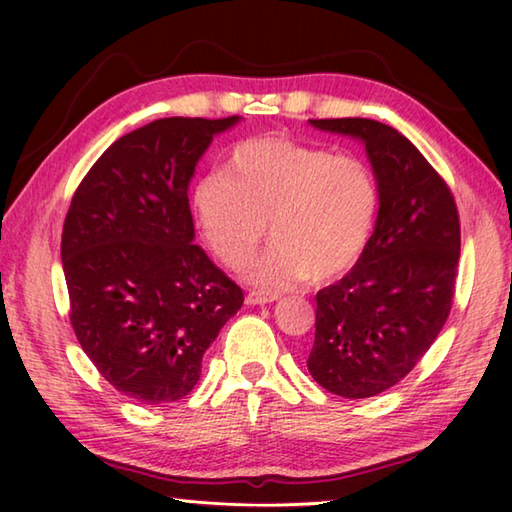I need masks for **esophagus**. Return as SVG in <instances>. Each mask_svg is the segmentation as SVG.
I'll use <instances>...</instances> for the list:
<instances>
[{
    "label": "esophagus",
    "instance_id": "obj_1",
    "mask_svg": "<svg viewBox=\"0 0 512 512\" xmlns=\"http://www.w3.org/2000/svg\"><path fill=\"white\" fill-rule=\"evenodd\" d=\"M277 299V295H268V292H248L246 295V303L248 306H264V303H273Z\"/></svg>",
    "mask_w": 512,
    "mask_h": 512
}]
</instances>
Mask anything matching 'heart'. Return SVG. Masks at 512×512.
Segmentation results:
<instances>
[{
    "mask_svg": "<svg viewBox=\"0 0 512 512\" xmlns=\"http://www.w3.org/2000/svg\"><path fill=\"white\" fill-rule=\"evenodd\" d=\"M193 211L206 246L228 268H244L264 244L273 248L248 268V279L277 292L345 275L372 235L378 187L367 162L352 154L281 136L244 140L222 171L193 187Z\"/></svg>",
    "mask_w": 512,
    "mask_h": 512,
    "instance_id": "1",
    "label": "heart"
}]
</instances>
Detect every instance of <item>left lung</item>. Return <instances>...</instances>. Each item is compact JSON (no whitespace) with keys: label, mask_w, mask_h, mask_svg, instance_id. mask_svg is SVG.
<instances>
[{"label":"left lung","mask_w":512,"mask_h":512,"mask_svg":"<svg viewBox=\"0 0 512 512\" xmlns=\"http://www.w3.org/2000/svg\"><path fill=\"white\" fill-rule=\"evenodd\" d=\"M365 143L378 217L356 266L317 292L308 369L343 398L378 396L405 378L449 319L460 259V215L449 184L416 145L369 118H317Z\"/></svg>","instance_id":"1"}]
</instances>
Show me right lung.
Instances as JSON below:
<instances>
[{"mask_svg":"<svg viewBox=\"0 0 512 512\" xmlns=\"http://www.w3.org/2000/svg\"><path fill=\"white\" fill-rule=\"evenodd\" d=\"M228 118H158L116 140L61 235L70 323L99 374L140 405L184 398L244 292L193 244L189 182Z\"/></svg>","mask_w":512,"mask_h":512,"instance_id":"right-lung-1","label":"right lung"}]
</instances>
